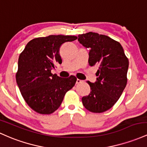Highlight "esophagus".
<instances>
[{
  "mask_svg": "<svg viewBox=\"0 0 147 147\" xmlns=\"http://www.w3.org/2000/svg\"><path fill=\"white\" fill-rule=\"evenodd\" d=\"M82 82V80H80V79H77L76 80V84H80V83H81Z\"/></svg>",
  "mask_w": 147,
  "mask_h": 147,
  "instance_id": "1",
  "label": "esophagus"
}]
</instances>
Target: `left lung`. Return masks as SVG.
<instances>
[{"mask_svg":"<svg viewBox=\"0 0 147 147\" xmlns=\"http://www.w3.org/2000/svg\"><path fill=\"white\" fill-rule=\"evenodd\" d=\"M78 40L90 49L89 65L98 67L96 81H87L91 92L82 97V104L92 113H103L115 104L126 86L128 59L120 43L106 35L90 32L79 34Z\"/></svg>","mask_w":147,"mask_h":147,"instance_id":"obj_1","label":"left lung"}]
</instances>
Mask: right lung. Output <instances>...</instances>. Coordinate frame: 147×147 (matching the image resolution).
Listing matches in <instances>:
<instances>
[{
    "label": "right lung",
    "instance_id": "add662e5",
    "mask_svg": "<svg viewBox=\"0 0 147 147\" xmlns=\"http://www.w3.org/2000/svg\"><path fill=\"white\" fill-rule=\"evenodd\" d=\"M76 39V36L60 34L35 38L19 55L16 83L25 101L37 113H54L76 84L74 76L61 78L51 74V70L56 64L62 63L59 53L62 44Z\"/></svg>",
    "mask_w": 147,
    "mask_h": 147
}]
</instances>
